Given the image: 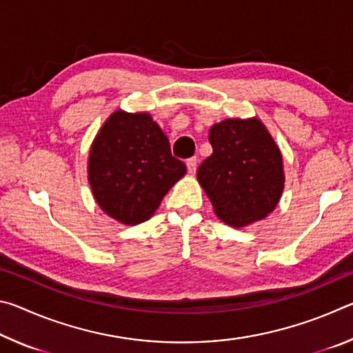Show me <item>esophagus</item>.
Returning a JSON list of instances; mask_svg holds the SVG:
<instances>
[{"label":"esophagus","instance_id":"1","mask_svg":"<svg viewBox=\"0 0 353 353\" xmlns=\"http://www.w3.org/2000/svg\"><path fill=\"white\" fill-rule=\"evenodd\" d=\"M196 168H198V159H196V157L188 159L187 160V170H188L190 174H194Z\"/></svg>","mask_w":353,"mask_h":353}]
</instances>
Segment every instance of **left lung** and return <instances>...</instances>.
I'll list each match as a JSON object with an SVG mask.
<instances>
[{"label": "left lung", "mask_w": 353, "mask_h": 353, "mask_svg": "<svg viewBox=\"0 0 353 353\" xmlns=\"http://www.w3.org/2000/svg\"><path fill=\"white\" fill-rule=\"evenodd\" d=\"M213 148L198 181L214 213L232 227L263 219L283 191L282 154L259 119H224L208 134Z\"/></svg>", "instance_id": "obj_1"}]
</instances>
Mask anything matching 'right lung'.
<instances>
[{
  "instance_id": "1",
  "label": "right lung",
  "mask_w": 353,
  "mask_h": 353,
  "mask_svg": "<svg viewBox=\"0 0 353 353\" xmlns=\"http://www.w3.org/2000/svg\"><path fill=\"white\" fill-rule=\"evenodd\" d=\"M187 168L148 113L118 110L94 139L88 182L99 207L124 224L151 218Z\"/></svg>"
}]
</instances>
